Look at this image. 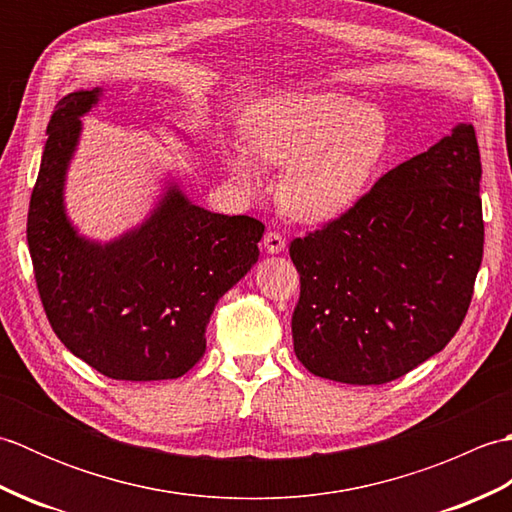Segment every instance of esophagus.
<instances>
[{"instance_id":"1","label":"esophagus","mask_w":512,"mask_h":512,"mask_svg":"<svg viewBox=\"0 0 512 512\" xmlns=\"http://www.w3.org/2000/svg\"><path fill=\"white\" fill-rule=\"evenodd\" d=\"M264 248L268 250V253H281V250L286 248V237L279 231H268L264 235Z\"/></svg>"}]
</instances>
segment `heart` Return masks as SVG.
Returning a JSON list of instances; mask_svg holds the SVG:
<instances>
[{
	"label": "heart",
	"instance_id": "heart-1",
	"mask_svg": "<svg viewBox=\"0 0 512 512\" xmlns=\"http://www.w3.org/2000/svg\"><path fill=\"white\" fill-rule=\"evenodd\" d=\"M383 112L341 92H290L248 112L244 151L262 167H288L281 182L286 211L301 222L345 213L372 182L387 151ZM237 178L253 182L244 160Z\"/></svg>",
	"mask_w": 512,
	"mask_h": 512
}]
</instances>
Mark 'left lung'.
I'll list each match as a JSON object with an SVG mask.
<instances>
[{
	"instance_id": "1",
	"label": "left lung",
	"mask_w": 512,
	"mask_h": 512,
	"mask_svg": "<svg viewBox=\"0 0 512 512\" xmlns=\"http://www.w3.org/2000/svg\"><path fill=\"white\" fill-rule=\"evenodd\" d=\"M480 178L475 129L460 123L345 213L292 239L301 281L292 341L314 376L383 385L444 350L482 264Z\"/></svg>"
}]
</instances>
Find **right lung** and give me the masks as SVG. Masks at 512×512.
<instances>
[{"mask_svg":"<svg viewBox=\"0 0 512 512\" xmlns=\"http://www.w3.org/2000/svg\"><path fill=\"white\" fill-rule=\"evenodd\" d=\"M99 90L72 92L48 125L30 195L28 248L54 334L114 380L187 374L206 350V323L226 290L257 262L264 224L220 215L171 189L149 220L112 244L74 233L63 213V176Z\"/></svg>","mask_w":512,"mask_h":512,"instance_id":"1","label":"right lung"}]
</instances>
